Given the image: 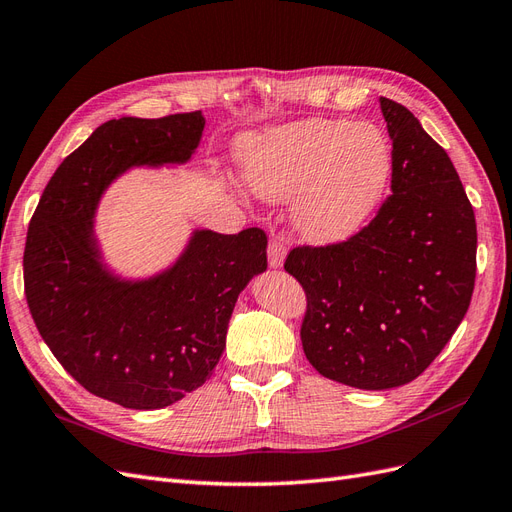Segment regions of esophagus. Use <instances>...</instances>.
I'll use <instances>...</instances> for the list:
<instances>
[{"label":"esophagus","instance_id":"esophagus-1","mask_svg":"<svg viewBox=\"0 0 512 512\" xmlns=\"http://www.w3.org/2000/svg\"><path fill=\"white\" fill-rule=\"evenodd\" d=\"M267 256H269V265L273 269H280L284 265V258H286V245L280 239H271L269 247H267Z\"/></svg>","mask_w":512,"mask_h":512}]
</instances>
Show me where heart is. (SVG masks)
Returning <instances> with one entry per match:
<instances>
[{
  "label": "heart",
  "instance_id": "1",
  "mask_svg": "<svg viewBox=\"0 0 512 512\" xmlns=\"http://www.w3.org/2000/svg\"><path fill=\"white\" fill-rule=\"evenodd\" d=\"M245 177L269 200L297 203V224L314 243L359 232L378 209L393 175V147L371 123L307 119L241 143Z\"/></svg>",
  "mask_w": 512,
  "mask_h": 512
}]
</instances>
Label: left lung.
<instances>
[{"mask_svg": "<svg viewBox=\"0 0 512 512\" xmlns=\"http://www.w3.org/2000/svg\"><path fill=\"white\" fill-rule=\"evenodd\" d=\"M380 108L393 194L350 239L299 245L284 262L307 297V361L365 391L423 374L466 316L476 277V220L451 158L406 106L380 98Z\"/></svg>", "mask_w": 512, "mask_h": 512, "instance_id": "8db88e82", "label": "left lung"}]
</instances>
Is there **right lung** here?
<instances>
[{
  "label": "right lung",
  "instance_id": "1",
  "mask_svg": "<svg viewBox=\"0 0 512 512\" xmlns=\"http://www.w3.org/2000/svg\"><path fill=\"white\" fill-rule=\"evenodd\" d=\"M205 130L200 111L102 123L59 164L29 222L23 280L36 327L96 397L158 410L203 386L226 348L239 292L267 269V235L196 230L168 271L119 280L100 260L94 211L132 166L181 164Z\"/></svg>",
  "mask_w": 512,
  "mask_h": 512
}]
</instances>
